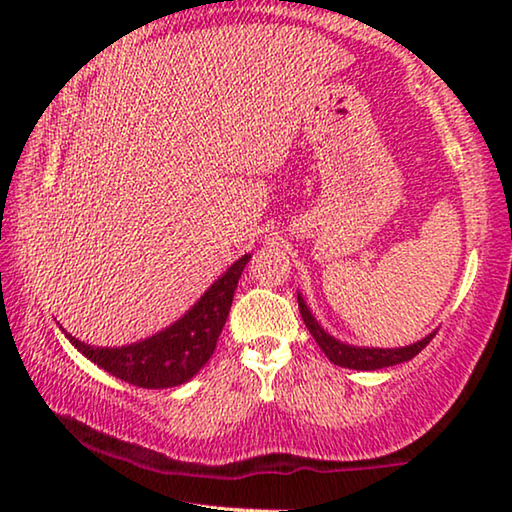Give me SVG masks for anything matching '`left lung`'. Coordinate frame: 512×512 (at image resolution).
Wrapping results in <instances>:
<instances>
[{
    "instance_id": "left-lung-1",
    "label": "left lung",
    "mask_w": 512,
    "mask_h": 512,
    "mask_svg": "<svg viewBox=\"0 0 512 512\" xmlns=\"http://www.w3.org/2000/svg\"><path fill=\"white\" fill-rule=\"evenodd\" d=\"M298 309L300 316L305 320V325L309 329V334L314 336L318 348L325 352V357L334 363V366L341 368H352V370H379V368H388V366H397V363H404L413 359L415 354L422 352L427 348L429 341L436 336V332H431L420 339L418 343L404 345V348H359V345H350L343 343L339 339H334L332 334L325 332L320 327L318 320L311 314L305 298L298 293Z\"/></svg>"
}]
</instances>
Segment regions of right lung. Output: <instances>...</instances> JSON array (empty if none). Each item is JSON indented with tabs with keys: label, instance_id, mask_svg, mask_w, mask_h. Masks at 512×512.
Returning a JSON list of instances; mask_svg holds the SVG:
<instances>
[{
	"label": "right lung",
	"instance_id": "add662e5",
	"mask_svg": "<svg viewBox=\"0 0 512 512\" xmlns=\"http://www.w3.org/2000/svg\"><path fill=\"white\" fill-rule=\"evenodd\" d=\"M250 262V253L239 257L219 280L207 289L183 318L162 332L121 348L88 345L72 334H63L85 359L97 363L112 377L140 388H173L185 384L201 370L216 350L221 329L228 320L237 282Z\"/></svg>",
	"mask_w": 512,
	"mask_h": 512
}]
</instances>
